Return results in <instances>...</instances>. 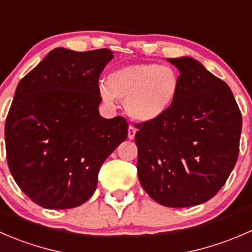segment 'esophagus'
<instances>
[{"mask_svg":"<svg viewBox=\"0 0 252 252\" xmlns=\"http://www.w3.org/2000/svg\"><path fill=\"white\" fill-rule=\"evenodd\" d=\"M135 133H136V129L134 128L133 126H129V128H128V138L130 139V140H133L134 136H135Z\"/></svg>","mask_w":252,"mask_h":252,"instance_id":"34e87169","label":"esophagus"}]
</instances>
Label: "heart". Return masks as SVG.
Here are the masks:
<instances>
[{
    "label": "heart",
    "mask_w": 252,
    "mask_h": 252,
    "mask_svg": "<svg viewBox=\"0 0 252 252\" xmlns=\"http://www.w3.org/2000/svg\"><path fill=\"white\" fill-rule=\"evenodd\" d=\"M181 89L177 70L156 63L126 65L114 70L107 85H99L103 101H124L126 114L134 121L151 122L167 113Z\"/></svg>",
    "instance_id": "b5f03b06"
}]
</instances>
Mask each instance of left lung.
<instances>
[{"instance_id": "left-lung-1", "label": "left lung", "mask_w": 252, "mask_h": 252, "mask_svg": "<svg viewBox=\"0 0 252 252\" xmlns=\"http://www.w3.org/2000/svg\"><path fill=\"white\" fill-rule=\"evenodd\" d=\"M181 89L167 113L138 124V177L165 207L185 208L213 198L239 155L240 109L230 87L188 56L167 59Z\"/></svg>"}]
</instances>
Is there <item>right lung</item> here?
<instances>
[{"label":"right lung","instance_id":"add662e5","mask_svg":"<svg viewBox=\"0 0 252 252\" xmlns=\"http://www.w3.org/2000/svg\"><path fill=\"white\" fill-rule=\"evenodd\" d=\"M109 49L51 50L19 81L4 126L7 162L22 191L48 209L91 198L106 158L128 135L123 117L99 116Z\"/></svg>","mask_w":252,"mask_h":252}]
</instances>
